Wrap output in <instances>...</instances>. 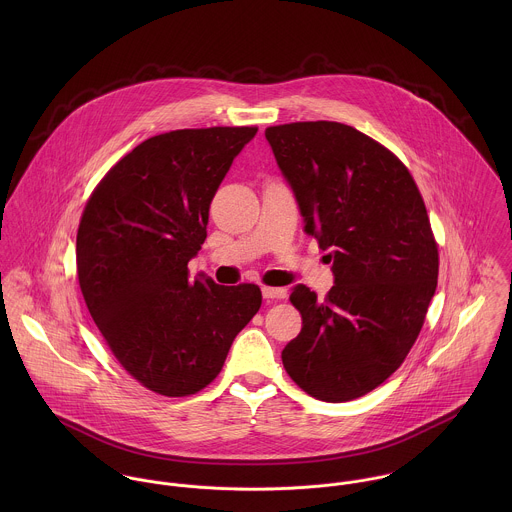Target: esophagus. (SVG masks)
Wrapping results in <instances>:
<instances>
[{
	"instance_id": "1",
	"label": "esophagus",
	"mask_w": 512,
	"mask_h": 512,
	"mask_svg": "<svg viewBox=\"0 0 512 512\" xmlns=\"http://www.w3.org/2000/svg\"><path fill=\"white\" fill-rule=\"evenodd\" d=\"M262 295H264V299H268V301L284 299V297H286V290H284V288H268V286H264V288H262Z\"/></svg>"
}]
</instances>
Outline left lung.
<instances>
[{
  "instance_id": "left-lung-1",
  "label": "left lung",
  "mask_w": 512,
  "mask_h": 512,
  "mask_svg": "<svg viewBox=\"0 0 512 512\" xmlns=\"http://www.w3.org/2000/svg\"><path fill=\"white\" fill-rule=\"evenodd\" d=\"M266 140L335 276L325 299L293 288L303 327L284 368L309 396L349 402L380 386L420 335L438 286L428 211L406 165L351 126L293 122L266 128Z\"/></svg>"
}]
</instances>
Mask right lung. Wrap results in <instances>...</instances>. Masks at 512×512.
Returning a JSON list of instances; mask_svg holds the SVG:
<instances>
[{"instance_id": "1", "label": "right lung", "mask_w": 512, "mask_h": 512, "mask_svg": "<svg viewBox=\"0 0 512 512\" xmlns=\"http://www.w3.org/2000/svg\"><path fill=\"white\" fill-rule=\"evenodd\" d=\"M258 128L153 136L124 155L90 195L76 234V272L106 345L163 396L211 384L234 337L262 305L254 284L189 280L209 209L234 157Z\"/></svg>"}]
</instances>
